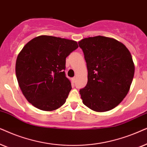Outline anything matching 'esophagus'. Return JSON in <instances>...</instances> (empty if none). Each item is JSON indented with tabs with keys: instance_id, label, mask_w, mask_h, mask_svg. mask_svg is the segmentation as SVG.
<instances>
[{
	"instance_id": "obj_1",
	"label": "esophagus",
	"mask_w": 147,
	"mask_h": 147,
	"mask_svg": "<svg viewBox=\"0 0 147 147\" xmlns=\"http://www.w3.org/2000/svg\"><path fill=\"white\" fill-rule=\"evenodd\" d=\"M72 82H73V83H75V81H76V77H73L72 79Z\"/></svg>"
}]
</instances>
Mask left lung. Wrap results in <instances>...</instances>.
<instances>
[{
	"instance_id": "1",
	"label": "left lung",
	"mask_w": 147,
	"mask_h": 147,
	"mask_svg": "<svg viewBox=\"0 0 147 147\" xmlns=\"http://www.w3.org/2000/svg\"><path fill=\"white\" fill-rule=\"evenodd\" d=\"M87 63L88 81L79 93L84 105L106 111L122 101L130 89L134 65L128 48L113 38L95 36L79 42Z\"/></svg>"
}]
</instances>
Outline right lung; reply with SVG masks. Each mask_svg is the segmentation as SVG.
Instances as JSON below:
<instances>
[{
  "label": "right lung",
  "mask_w": 147,
  "mask_h": 147,
  "mask_svg": "<svg viewBox=\"0 0 147 147\" xmlns=\"http://www.w3.org/2000/svg\"><path fill=\"white\" fill-rule=\"evenodd\" d=\"M77 42L50 36L32 39L17 56L15 70L23 95L44 111L58 109L72 89L66 77V58L78 48Z\"/></svg>",
  "instance_id": "right-lung-1"
}]
</instances>
